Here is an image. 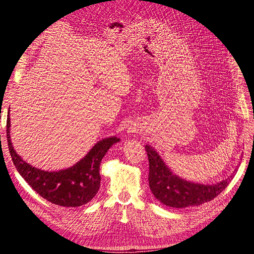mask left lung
<instances>
[{"instance_id":"left-lung-1","label":"left lung","mask_w":254,"mask_h":254,"mask_svg":"<svg viewBox=\"0 0 254 254\" xmlns=\"http://www.w3.org/2000/svg\"><path fill=\"white\" fill-rule=\"evenodd\" d=\"M149 162V188L160 202L171 207L200 205L220 194L233 178V175L213 186L189 182L174 175L150 146H145Z\"/></svg>"}]
</instances>
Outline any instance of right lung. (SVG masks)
<instances>
[{"label": "right lung", "mask_w": 254, "mask_h": 254, "mask_svg": "<svg viewBox=\"0 0 254 254\" xmlns=\"http://www.w3.org/2000/svg\"><path fill=\"white\" fill-rule=\"evenodd\" d=\"M9 127L8 118L6 124L8 148L12 162L23 179L48 201L70 207L86 204L96 195L101 187L99 166L102 159L111 146L120 141L117 136L99 141L74 166L59 172H45L26 163L13 149Z\"/></svg>", "instance_id": "obj_1"}]
</instances>
